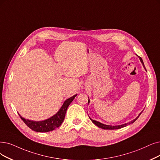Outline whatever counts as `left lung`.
<instances>
[{"mask_svg":"<svg viewBox=\"0 0 160 160\" xmlns=\"http://www.w3.org/2000/svg\"><path fill=\"white\" fill-rule=\"evenodd\" d=\"M139 58H140V61H141L142 63L143 66H144V63H143V61H142V58H140V57H139ZM88 102H89V100H88ZM141 113H142V112H141ZM141 113H140L138 115V116L136 119H135L134 120L131 121V122H129V123H125V124H123V125H116V126L107 125L102 124V123H101L98 122V121H97L92 120V119H91L90 118H90V119L92 121V123H94L96 125L98 126V127H100V128H102V129H110V130H113V129H121V128H123V127H126L127 125H130V124H131V123H133L135 122V121L138 119V118L140 116V115L141 114Z\"/></svg>","mask_w":160,"mask_h":160,"instance_id":"left-lung-1","label":"left lung"}]
</instances>
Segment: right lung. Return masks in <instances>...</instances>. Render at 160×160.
<instances>
[{
    "label": "right lung",
    "mask_w": 160,
    "mask_h": 160,
    "mask_svg": "<svg viewBox=\"0 0 160 160\" xmlns=\"http://www.w3.org/2000/svg\"><path fill=\"white\" fill-rule=\"evenodd\" d=\"M77 94L73 96L71 98L67 99L63 106L60 108V110L54 116L51 117L50 118L44 120L42 121H31L29 119H26L22 116H20L21 119L23 120V122L26 124L31 129L37 132H48L53 131L56 128L59 127L62 123L63 119L65 118L66 113L67 111L69 105L71 104V102L73 100Z\"/></svg>",
    "instance_id": "right-lung-1"
}]
</instances>
